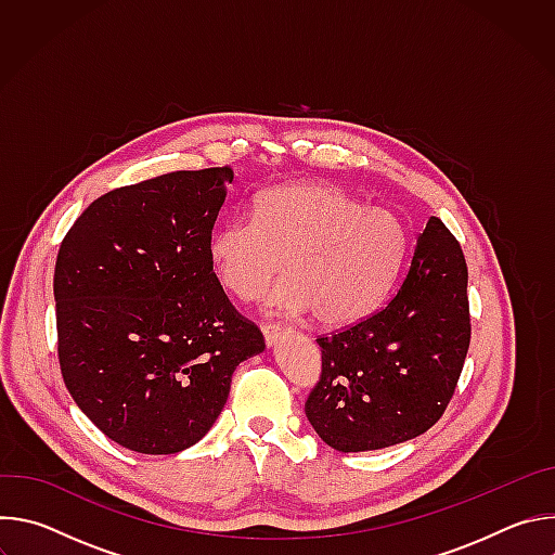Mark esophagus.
I'll return each mask as SVG.
<instances>
[{
  "instance_id": "obj_1",
  "label": "esophagus",
  "mask_w": 555,
  "mask_h": 555,
  "mask_svg": "<svg viewBox=\"0 0 555 555\" xmlns=\"http://www.w3.org/2000/svg\"><path fill=\"white\" fill-rule=\"evenodd\" d=\"M261 332H263V338H266V343H268V347H274L276 343H279V338L287 332L285 327H281V325H263L261 327Z\"/></svg>"
}]
</instances>
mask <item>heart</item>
<instances>
[{"label": "heart", "mask_w": 555, "mask_h": 555, "mask_svg": "<svg viewBox=\"0 0 555 555\" xmlns=\"http://www.w3.org/2000/svg\"><path fill=\"white\" fill-rule=\"evenodd\" d=\"M409 248L402 219L362 206L325 184L266 191L253 215L223 221L210 236L219 283L242 300L257 298L287 272L268 305L281 313H309L325 327L364 321L390 294Z\"/></svg>", "instance_id": "heart-1"}]
</instances>
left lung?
Returning <instances> with one entry per match:
<instances>
[{
    "label": "left lung",
    "instance_id": "left-lung-1",
    "mask_svg": "<svg viewBox=\"0 0 555 555\" xmlns=\"http://www.w3.org/2000/svg\"><path fill=\"white\" fill-rule=\"evenodd\" d=\"M315 343L323 373L305 415L327 446L379 450L435 426L469 347L467 266L443 221L428 219L384 309Z\"/></svg>",
    "mask_w": 555,
    "mask_h": 555
}]
</instances>
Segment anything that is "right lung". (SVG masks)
I'll return each mask as SVG.
<instances>
[{
    "instance_id": "obj_1",
    "label": "right lung",
    "mask_w": 555,
    "mask_h": 555,
    "mask_svg": "<svg viewBox=\"0 0 555 555\" xmlns=\"http://www.w3.org/2000/svg\"><path fill=\"white\" fill-rule=\"evenodd\" d=\"M230 167L176 171L94 199L54 268L63 382L112 441L176 454L219 417L234 369L266 349L208 246Z\"/></svg>"
}]
</instances>
